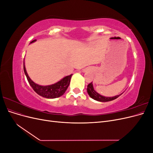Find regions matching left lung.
Masks as SVG:
<instances>
[{
  "mask_svg": "<svg viewBox=\"0 0 153 153\" xmlns=\"http://www.w3.org/2000/svg\"><path fill=\"white\" fill-rule=\"evenodd\" d=\"M92 82L90 83V84L87 85V93L89 95L91 98H92V99H94L96 101H101V102H106V101H112L114 100H115L116 98H117L119 96L121 95V94H120V95L115 96L114 97V96L113 97H105V96H101L100 94H98L96 91H94L93 85H92Z\"/></svg>",
  "mask_w": 153,
  "mask_h": 153,
  "instance_id": "1",
  "label": "left lung"
}]
</instances>
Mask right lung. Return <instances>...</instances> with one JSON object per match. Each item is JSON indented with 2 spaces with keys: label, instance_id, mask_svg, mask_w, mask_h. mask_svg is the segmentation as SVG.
Segmentation results:
<instances>
[{
  "label": "right lung",
  "instance_id": "add662e5",
  "mask_svg": "<svg viewBox=\"0 0 153 153\" xmlns=\"http://www.w3.org/2000/svg\"><path fill=\"white\" fill-rule=\"evenodd\" d=\"M36 41V39L32 41L30 43L35 42ZM24 70L26 75V77L27 78V80H28L30 85L32 87L33 90L38 94L43 96L46 98H56L63 95L64 94V92H66V91L68 89V87L69 85V83H70L71 78L72 76V74H71L70 75L64 77L62 80L59 81L57 83H55L54 84L43 86V85H39L38 84H36V83H34L30 79V77L28 75V74L27 73L24 62Z\"/></svg>",
  "mask_w": 153,
  "mask_h": 153
}]
</instances>
